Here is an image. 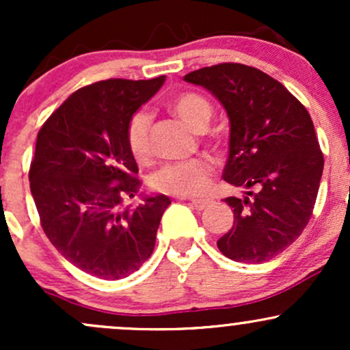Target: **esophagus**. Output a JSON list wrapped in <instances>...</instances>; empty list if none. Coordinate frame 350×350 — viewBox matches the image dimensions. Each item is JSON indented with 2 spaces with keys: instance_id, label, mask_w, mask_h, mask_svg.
<instances>
[{
  "instance_id": "34e87169",
  "label": "esophagus",
  "mask_w": 350,
  "mask_h": 350,
  "mask_svg": "<svg viewBox=\"0 0 350 350\" xmlns=\"http://www.w3.org/2000/svg\"><path fill=\"white\" fill-rule=\"evenodd\" d=\"M191 204L198 208V211H204V208H207L208 206H211V200L208 199H191Z\"/></svg>"
}]
</instances>
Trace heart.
I'll use <instances>...</instances> for the list:
<instances>
[{"label":"heart","mask_w":350,"mask_h":350,"mask_svg":"<svg viewBox=\"0 0 350 350\" xmlns=\"http://www.w3.org/2000/svg\"><path fill=\"white\" fill-rule=\"evenodd\" d=\"M174 113L189 124L192 130L199 131L206 128L212 116V107L206 97L196 92H183L171 102ZM152 116L148 110H138L131 115L126 124L128 150L138 161H146L151 154V130ZM214 166L207 158H192L186 161L172 163L163 166L152 174L151 186L156 191L172 196H196L207 187Z\"/></svg>","instance_id":"obj_1"}]
</instances>
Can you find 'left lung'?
<instances>
[{
    "mask_svg": "<svg viewBox=\"0 0 350 350\" xmlns=\"http://www.w3.org/2000/svg\"><path fill=\"white\" fill-rule=\"evenodd\" d=\"M222 103L230 122L224 180L245 189L227 198L234 227L217 240L240 263H263L286 250L312 215L324 156L308 110L278 80L243 64H217L184 75Z\"/></svg>",
    "mask_w": 350,
    "mask_h": 350,
    "instance_id": "left-lung-1",
    "label": "left lung"
}]
</instances>
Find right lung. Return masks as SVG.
Here are the masks:
<instances>
[{
  "label": "right lung",
  "instance_id": "obj_1",
  "mask_svg": "<svg viewBox=\"0 0 350 350\" xmlns=\"http://www.w3.org/2000/svg\"><path fill=\"white\" fill-rule=\"evenodd\" d=\"M164 80L108 79L79 88L38 133L29 183L44 234L64 258L97 278H126L150 258L171 204L158 194L122 207L142 186L126 124Z\"/></svg>",
  "mask_w": 350,
  "mask_h": 350
}]
</instances>
